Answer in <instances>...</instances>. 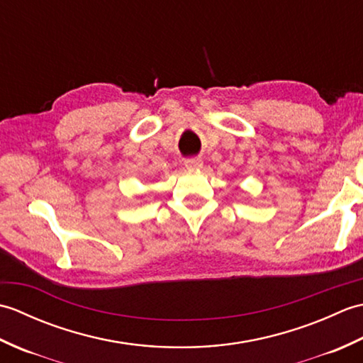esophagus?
<instances>
[{"mask_svg":"<svg viewBox=\"0 0 363 363\" xmlns=\"http://www.w3.org/2000/svg\"><path fill=\"white\" fill-rule=\"evenodd\" d=\"M201 167H203L201 159H189V160H186V168L187 169H198Z\"/></svg>","mask_w":363,"mask_h":363,"instance_id":"34e87169","label":"esophagus"}]
</instances>
